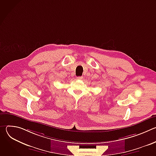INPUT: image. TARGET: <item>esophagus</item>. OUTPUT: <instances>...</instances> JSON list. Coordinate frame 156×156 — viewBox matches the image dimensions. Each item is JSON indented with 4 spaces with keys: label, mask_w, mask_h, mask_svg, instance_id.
Listing matches in <instances>:
<instances>
[{
    "label": "esophagus",
    "mask_w": 156,
    "mask_h": 156,
    "mask_svg": "<svg viewBox=\"0 0 156 156\" xmlns=\"http://www.w3.org/2000/svg\"><path fill=\"white\" fill-rule=\"evenodd\" d=\"M76 78L78 79V80H81L82 78H83V76H78V77H76Z\"/></svg>",
    "instance_id": "esophagus-1"
}]
</instances>
